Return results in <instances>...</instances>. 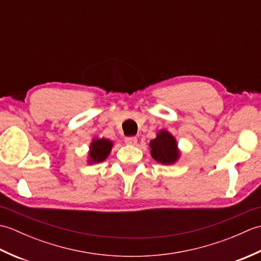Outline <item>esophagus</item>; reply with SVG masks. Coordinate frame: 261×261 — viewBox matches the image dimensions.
Returning <instances> with one entry per match:
<instances>
[{
  "instance_id": "obj_1",
  "label": "esophagus",
  "mask_w": 261,
  "mask_h": 261,
  "mask_svg": "<svg viewBox=\"0 0 261 261\" xmlns=\"http://www.w3.org/2000/svg\"><path fill=\"white\" fill-rule=\"evenodd\" d=\"M137 141H138L137 137H126L124 139V142L126 143V145H130V146L136 145Z\"/></svg>"
}]
</instances>
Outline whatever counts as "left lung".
<instances>
[{
	"label": "left lung",
	"mask_w": 261,
	"mask_h": 261,
	"mask_svg": "<svg viewBox=\"0 0 261 261\" xmlns=\"http://www.w3.org/2000/svg\"><path fill=\"white\" fill-rule=\"evenodd\" d=\"M149 146L152 158L160 164H173L178 158L175 138L167 131H160Z\"/></svg>",
	"instance_id": "obj_1"
}]
</instances>
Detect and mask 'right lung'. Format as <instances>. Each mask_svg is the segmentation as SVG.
Segmentation results:
<instances>
[{
	"instance_id": "right-lung-1",
	"label": "right lung",
	"mask_w": 261,
	"mask_h": 261,
	"mask_svg": "<svg viewBox=\"0 0 261 261\" xmlns=\"http://www.w3.org/2000/svg\"><path fill=\"white\" fill-rule=\"evenodd\" d=\"M111 148H112V142L107 139L94 140L91 145V151H90L91 162H94V163L103 162V160L107 159V157L109 156Z\"/></svg>"
}]
</instances>
